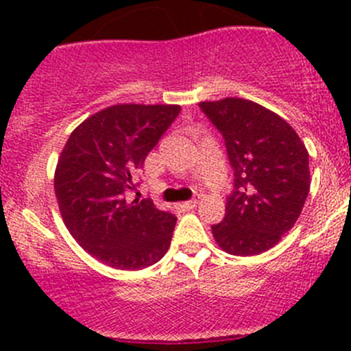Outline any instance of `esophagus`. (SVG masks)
<instances>
[{"label":"esophagus","mask_w":351,"mask_h":351,"mask_svg":"<svg viewBox=\"0 0 351 351\" xmlns=\"http://www.w3.org/2000/svg\"><path fill=\"white\" fill-rule=\"evenodd\" d=\"M198 204L197 198H193V200H189V202H183V204H180V208L182 210H192V208H195Z\"/></svg>","instance_id":"34e87169"}]
</instances>
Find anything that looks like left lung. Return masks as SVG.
I'll return each instance as SVG.
<instances>
[{
  "instance_id": "left-lung-1",
  "label": "left lung",
  "mask_w": 351,
  "mask_h": 351,
  "mask_svg": "<svg viewBox=\"0 0 351 351\" xmlns=\"http://www.w3.org/2000/svg\"><path fill=\"white\" fill-rule=\"evenodd\" d=\"M221 130L234 169L226 217L212 226L222 251L265 253L293 228L311 186L309 153L295 130L271 110L244 98L200 101Z\"/></svg>"
}]
</instances>
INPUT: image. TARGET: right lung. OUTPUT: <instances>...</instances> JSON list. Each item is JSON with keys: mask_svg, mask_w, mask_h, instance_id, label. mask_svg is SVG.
Returning <instances> with one entry per match:
<instances>
[{"mask_svg": "<svg viewBox=\"0 0 351 351\" xmlns=\"http://www.w3.org/2000/svg\"><path fill=\"white\" fill-rule=\"evenodd\" d=\"M178 113L180 105H112L81 122L59 156L54 190L62 221L108 267L141 270L168 251L175 215L151 200H127L125 192Z\"/></svg>", "mask_w": 351, "mask_h": 351, "instance_id": "right-lung-1", "label": "right lung"}]
</instances>
